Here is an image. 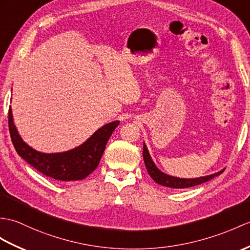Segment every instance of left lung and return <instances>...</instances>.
Masks as SVG:
<instances>
[{"mask_svg": "<svg viewBox=\"0 0 250 250\" xmlns=\"http://www.w3.org/2000/svg\"><path fill=\"white\" fill-rule=\"evenodd\" d=\"M143 156H144L145 165H146L147 171L150 175V177H151L156 183L163 185V187L171 188H187L195 187V185H198V184L208 181V180H211L214 177L220 175V173L224 171V170H220L217 173H213V175H208L206 177H200V178H196V179L176 178V177L168 176V175H166V173L162 172L159 168L155 166V164L153 163V161L151 159V156H150V154H149L146 145L145 144H144V148H143Z\"/></svg>", "mask_w": 250, "mask_h": 250, "instance_id": "left-lung-1", "label": "left lung"}]
</instances>
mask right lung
Listing matches in <instances>:
<instances>
[{"label":"right lung","instance_id":"add662e5","mask_svg":"<svg viewBox=\"0 0 250 250\" xmlns=\"http://www.w3.org/2000/svg\"><path fill=\"white\" fill-rule=\"evenodd\" d=\"M119 121H113L100 127L81 146L61 153H42L22 141L17 131L11 108L8 111V126L16 151L35 169L46 177L62 181L82 180L94 171L105 150L107 141Z\"/></svg>","mask_w":250,"mask_h":250}]
</instances>
